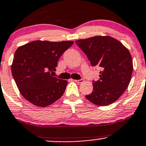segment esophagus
<instances>
[{
    "instance_id": "1",
    "label": "esophagus",
    "mask_w": 146,
    "mask_h": 146,
    "mask_svg": "<svg viewBox=\"0 0 146 146\" xmlns=\"http://www.w3.org/2000/svg\"><path fill=\"white\" fill-rule=\"evenodd\" d=\"M74 81L76 83H78V84H81V83L84 82V80H83V79H80V80H75Z\"/></svg>"
}]
</instances>
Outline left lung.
I'll return each instance as SVG.
<instances>
[{
	"instance_id": "1",
	"label": "left lung",
	"mask_w": 146,
	"mask_h": 146,
	"mask_svg": "<svg viewBox=\"0 0 146 146\" xmlns=\"http://www.w3.org/2000/svg\"><path fill=\"white\" fill-rule=\"evenodd\" d=\"M92 66H99V80L93 82V90L86 95L98 106L111 105L123 94L131 81L133 61L128 49L111 36H94L75 41Z\"/></svg>"
}]
</instances>
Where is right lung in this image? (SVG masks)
<instances>
[{
    "label": "right lung",
    "mask_w": 146,
    "mask_h": 146,
    "mask_svg": "<svg viewBox=\"0 0 146 146\" xmlns=\"http://www.w3.org/2000/svg\"><path fill=\"white\" fill-rule=\"evenodd\" d=\"M73 43V41L37 40L19 47L11 72L19 90L27 101L45 107L63 95L67 80L52 76L50 72L56 71L60 56Z\"/></svg>",
    "instance_id": "right-lung-1"
}]
</instances>
